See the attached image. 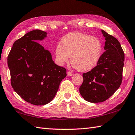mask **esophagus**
Returning a JSON list of instances; mask_svg holds the SVG:
<instances>
[{
	"label": "esophagus",
	"instance_id": "34e87169",
	"mask_svg": "<svg viewBox=\"0 0 135 135\" xmlns=\"http://www.w3.org/2000/svg\"><path fill=\"white\" fill-rule=\"evenodd\" d=\"M67 74L68 76H71L73 75V73L71 72H70V71H67Z\"/></svg>",
	"mask_w": 135,
	"mask_h": 135
}]
</instances>
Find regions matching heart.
I'll use <instances>...</instances> for the list:
<instances>
[{
  "label": "heart",
  "instance_id": "obj_1",
  "mask_svg": "<svg viewBox=\"0 0 135 135\" xmlns=\"http://www.w3.org/2000/svg\"><path fill=\"white\" fill-rule=\"evenodd\" d=\"M102 46L99 38L82 33H72L61 40L55 49L57 62L63 65L71 62L80 71H88L97 66L102 55Z\"/></svg>",
  "mask_w": 135,
  "mask_h": 135
}]
</instances>
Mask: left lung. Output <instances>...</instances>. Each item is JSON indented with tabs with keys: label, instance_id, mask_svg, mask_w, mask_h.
Masks as SVG:
<instances>
[{
	"label": "left lung",
	"instance_id": "1",
	"mask_svg": "<svg viewBox=\"0 0 135 135\" xmlns=\"http://www.w3.org/2000/svg\"><path fill=\"white\" fill-rule=\"evenodd\" d=\"M104 49L97 65L83 73V81L79 88L81 95L92 103L104 102L120 86L123 79L124 53L120 42L104 30Z\"/></svg>",
	"mask_w": 135,
	"mask_h": 135
}]
</instances>
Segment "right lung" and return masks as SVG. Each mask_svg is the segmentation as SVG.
<instances>
[{
    "label": "right lung",
    "mask_w": 135,
    "mask_h": 135,
    "mask_svg": "<svg viewBox=\"0 0 135 135\" xmlns=\"http://www.w3.org/2000/svg\"><path fill=\"white\" fill-rule=\"evenodd\" d=\"M46 32L35 30L15 41L8 56L11 86L30 104L43 105L52 100L67 76L65 68L55 64L51 52L37 40Z\"/></svg>",
    "instance_id": "add662e5"
}]
</instances>
